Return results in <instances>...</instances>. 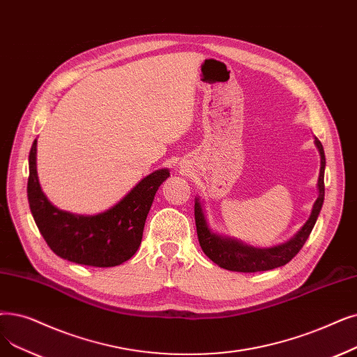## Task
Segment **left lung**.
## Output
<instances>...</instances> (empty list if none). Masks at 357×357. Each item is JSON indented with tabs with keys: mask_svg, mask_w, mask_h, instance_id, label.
Instances as JSON below:
<instances>
[{
	"mask_svg": "<svg viewBox=\"0 0 357 357\" xmlns=\"http://www.w3.org/2000/svg\"><path fill=\"white\" fill-rule=\"evenodd\" d=\"M315 138V146L321 156V167L318 176V198L314 203L311 215L306 223L301 227V230L284 243L275 245L271 248H255L246 245L238 239L229 238L225 235L214 231L207 222V215L204 211V206L199 198H195V225H197V235L201 245V250L204 254L215 262L217 266L229 270V271H239V273H257V271H267L277 267L286 266L287 262L296 255L306 239L311 235V231L317 223L319 211L324 204V170H325V154L321 142Z\"/></svg>",
	"mask_w": 357,
	"mask_h": 357,
	"instance_id": "left-lung-1",
	"label": "left lung"
}]
</instances>
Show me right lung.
Instances as JSON below:
<instances>
[{
  "label": "right lung",
  "mask_w": 357,
  "mask_h": 357,
  "mask_svg": "<svg viewBox=\"0 0 357 357\" xmlns=\"http://www.w3.org/2000/svg\"><path fill=\"white\" fill-rule=\"evenodd\" d=\"M36 144L29 153L27 199L43 239L61 258L91 267H115L130 259L142 243L144 223L169 169L154 170L103 213L84 215L59 210L43 194L36 170Z\"/></svg>",
  "instance_id": "right-lung-1"
}]
</instances>
